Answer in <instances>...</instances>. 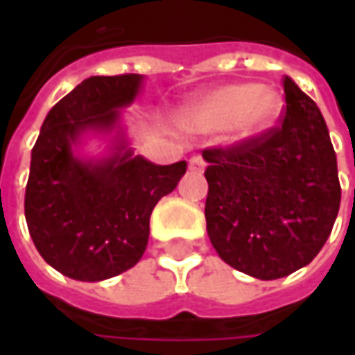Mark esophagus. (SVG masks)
I'll list each match as a JSON object with an SVG mask.
<instances>
[{
	"instance_id": "1",
	"label": "esophagus",
	"mask_w": 355,
	"mask_h": 355,
	"mask_svg": "<svg viewBox=\"0 0 355 355\" xmlns=\"http://www.w3.org/2000/svg\"><path fill=\"white\" fill-rule=\"evenodd\" d=\"M188 169L192 171V173L201 175V173L205 171V162H203V157H200V155H193L192 159H190V163H188Z\"/></svg>"
}]
</instances>
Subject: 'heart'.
<instances>
[{
  "instance_id": "b5f03b06",
  "label": "heart",
  "mask_w": 355,
  "mask_h": 355,
  "mask_svg": "<svg viewBox=\"0 0 355 355\" xmlns=\"http://www.w3.org/2000/svg\"><path fill=\"white\" fill-rule=\"evenodd\" d=\"M285 108L283 94L259 83H230L211 91L188 112L198 131L228 129L234 142H251L274 129Z\"/></svg>"
}]
</instances>
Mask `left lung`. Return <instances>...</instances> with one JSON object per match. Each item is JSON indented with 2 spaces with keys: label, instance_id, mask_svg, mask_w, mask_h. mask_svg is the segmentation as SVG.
<instances>
[{
  "label": "left lung",
  "instance_id": "obj_1",
  "mask_svg": "<svg viewBox=\"0 0 355 355\" xmlns=\"http://www.w3.org/2000/svg\"><path fill=\"white\" fill-rule=\"evenodd\" d=\"M282 127L203 150L211 243L226 264L277 279L315 259L340 207L336 155L318 104L285 76Z\"/></svg>",
  "mask_w": 355,
  "mask_h": 355
}]
</instances>
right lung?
<instances>
[{
    "instance_id": "right-lung-1",
    "label": "right lung",
    "mask_w": 355,
    "mask_h": 355,
    "mask_svg": "<svg viewBox=\"0 0 355 355\" xmlns=\"http://www.w3.org/2000/svg\"><path fill=\"white\" fill-rule=\"evenodd\" d=\"M142 80L140 73L83 80L51 108L32 148L28 230L43 261L78 282L108 279L142 259L155 203L186 173V162L155 165L129 148L121 112ZM89 132L114 135L108 156L75 154Z\"/></svg>"
}]
</instances>
